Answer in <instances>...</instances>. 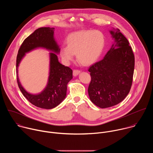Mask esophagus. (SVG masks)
Masks as SVG:
<instances>
[{
	"mask_svg": "<svg viewBox=\"0 0 153 153\" xmlns=\"http://www.w3.org/2000/svg\"><path fill=\"white\" fill-rule=\"evenodd\" d=\"M80 73V70H73V75L74 76H77Z\"/></svg>",
	"mask_w": 153,
	"mask_h": 153,
	"instance_id": "esophagus-1",
	"label": "esophagus"
}]
</instances>
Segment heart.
Masks as SVG:
<instances>
[{
	"label": "heart",
	"mask_w": 153,
	"mask_h": 153,
	"mask_svg": "<svg viewBox=\"0 0 153 153\" xmlns=\"http://www.w3.org/2000/svg\"><path fill=\"white\" fill-rule=\"evenodd\" d=\"M67 47H62L60 56L65 63L74 60L84 65L94 63L100 56L105 43L103 33L99 30H82L71 33L66 39Z\"/></svg>",
	"instance_id": "b5f03b06"
}]
</instances>
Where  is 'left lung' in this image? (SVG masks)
I'll list each match as a JSON object with an SVG mask.
<instances>
[{"label":"left lung","mask_w":153,"mask_h":153,"mask_svg":"<svg viewBox=\"0 0 153 153\" xmlns=\"http://www.w3.org/2000/svg\"><path fill=\"white\" fill-rule=\"evenodd\" d=\"M114 43L103 59L89 68L91 101L105 108L121 102L129 93L134 70V56L127 39L119 29L110 31Z\"/></svg>","instance_id":"1"}]
</instances>
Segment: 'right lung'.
I'll use <instances>...</instances> for the list:
<instances>
[{"instance_id":"add662e5","label":"right lung","mask_w":153,"mask_h":153,"mask_svg":"<svg viewBox=\"0 0 153 153\" xmlns=\"http://www.w3.org/2000/svg\"><path fill=\"white\" fill-rule=\"evenodd\" d=\"M54 28L50 27H42L35 30L22 43L16 59L17 81L20 90L33 105L47 110L55 108L65 99L67 84L73 79V70L61 64L55 54L59 53L60 48L54 38ZM37 48H45L53 53H50V73L47 86L40 94L32 95L21 86L18 77V67L25 53Z\"/></svg>"}]
</instances>
